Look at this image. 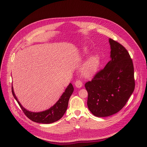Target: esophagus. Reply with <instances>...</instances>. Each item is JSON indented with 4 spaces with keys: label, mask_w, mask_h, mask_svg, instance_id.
<instances>
[{
    "label": "esophagus",
    "mask_w": 147,
    "mask_h": 147,
    "mask_svg": "<svg viewBox=\"0 0 147 147\" xmlns=\"http://www.w3.org/2000/svg\"><path fill=\"white\" fill-rule=\"evenodd\" d=\"M74 84H75L76 87L78 88H81V87L82 86V85H83L82 82V81H81L80 80H77L76 81V82H75Z\"/></svg>",
    "instance_id": "esophagus-1"
}]
</instances>
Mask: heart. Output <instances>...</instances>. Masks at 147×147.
Returning <instances> with one entry per match:
<instances>
[{
  "instance_id": "1",
  "label": "heart",
  "mask_w": 147,
  "mask_h": 147,
  "mask_svg": "<svg viewBox=\"0 0 147 147\" xmlns=\"http://www.w3.org/2000/svg\"><path fill=\"white\" fill-rule=\"evenodd\" d=\"M84 53H87L88 51L86 48L84 49ZM99 64V57L94 55L91 56L84 63L82 68V74L85 76H90L96 71Z\"/></svg>"
}]
</instances>
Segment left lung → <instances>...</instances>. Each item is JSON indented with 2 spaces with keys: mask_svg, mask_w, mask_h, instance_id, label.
Returning <instances> with one entry per match:
<instances>
[{
  "mask_svg": "<svg viewBox=\"0 0 147 147\" xmlns=\"http://www.w3.org/2000/svg\"><path fill=\"white\" fill-rule=\"evenodd\" d=\"M111 59L84 84L88 93V107L99 117L120 111L135 89L134 68L126 49L110 38Z\"/></svg>",
  "mask_w": 147,
  "mask_h": 147,
  "instance_id": "8db88e82",
  "label": "left lung"
}]
</instances>
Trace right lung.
Returning a JSON list of instances; mask_svg holds the SVG:
<instances>
[{"label": "right lung", "mask_w": 147, "mask_h": 147, "mask_svg": "<svg viewBox=\"0 0 147 147\" xmlns=\"http://www.w3.org/2000/svg\"><path fill=\"white\" fill-rule=\"evenodd\" d=\"M73 90L74 88L72 84L69 83V85L66 88L65 92H64V94L62 95L58 102L53 107L50 108L49 110L42 112L33 113L27 110L21 105L16 96L15 95L12 85V95L14 98L16 99V101L21 107L22 111L24 112V114L29 119L32 120L33 121L43 123V124H49V123L55 122L63 116L67 110L69 99L73 94Z\"/></svg>", "instance_id": "right-lung-1"}]
</instances>
